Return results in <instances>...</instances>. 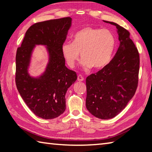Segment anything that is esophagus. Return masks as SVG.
<instances>
[{"mask_svg": "<svg viewBox=\"0 0 152 152\" xmlns=\"http://www.w3.org/2000/svg\"><path fill=\"white\" fill-rule=\"evenodd\" d=\"M84 77L82 76V75H78V81L82 82V81H84Z\"/></svg>", "mask_w": 152, "mask_h": 152, "instance_id": "34e87169", "label": "esophagus"}]
</instances>
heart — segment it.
Instances as JSON below:
<instances>
[{"mask_svg":"<svg viewBox=\"0 0 152 152\" xmlns=\"http://www.w3.org/2000/svg\"><path fill=\"white\" fill-rule=\"evenodd\" d=\"M115 46V36L110 30L88 26L76 32L72 44L62 46V52L69 67L75 66L80 53L85 69H102L111 61Z\"/></svg>","mask_w":152,"mask_h":152,"instance_id":"obj_1","label":"heart"}]
</instances>
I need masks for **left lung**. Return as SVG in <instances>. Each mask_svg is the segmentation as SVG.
<instances>
[{
	"instance_id": "obj_1",
	"label": "left lung",
	"mask_w": 152,
	"mask_h": 152,
	"mask_svg": "<svg viewBox=\"0 0 152 152\" xmlns=\"http://www.w3.org/2000/svg\"><path fill=\"white\" fill-rule=\"evenodd\" d=\"M104 22L116 26L120 46L106 67L86 78V106L95 117L107 120L120 114L136 93L140 55L128 30L115 23Z\"/></svg>"
}]
</instances>
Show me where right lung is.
<instances>
[{"label": "right lung", "instance_id": "obj_1", "mask_svg": "<svg viewBox=\"0 0 152 152\" xmlns=\"http://www.w3.org/2000/svg\"><path fill=\"white\" fill-rule=\"evenodd\" d=\"M71 23L70 17H64L34 24L16 51V88L30 110L43 119H53L64 113L66 93L77 79L75 72L65 66L62 52ZM35 45H46L49 54L46 70L38 78L28 72Z\"/></svg>", "mask_w": 152, "mask_h": 152}]
</instances>
